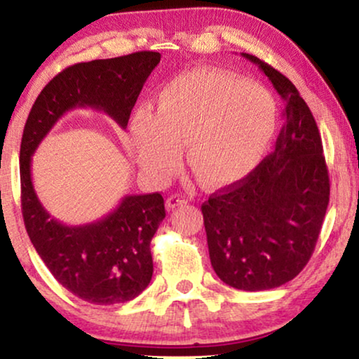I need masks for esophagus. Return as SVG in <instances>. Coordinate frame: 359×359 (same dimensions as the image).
Segmentation results:
<instances>
[{
  "label": "esophagus",
  "instance_id": "obj_1",
  "mask_svg": "<svg viewBox=\"0 0 359 359\" xmlns=\"http://www.w3.org/2000/svg\"><path fill=\"white\" fill-rule=\"evenodd\" d=\"M188 198H186V196H183V194H171L168 199H166V208L168 209H175V208H178V205H184V204H188Z\"/></svg>",
  "mask_w": 359,
  "mask_h": 359
}]
</instances>
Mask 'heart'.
<instances>
[{
  "label": "heart",
  "mask_w": 359,
  "mask_h": 359,
  "mask_svg": "<svg viewBox=\"0 0 359 359\" xmlns=\"http://www.w3.org/2000/svg\"><path fill=\"white\" fill-rule=\"evenodd\" d=\"M278 106L268 88L217 70L183 72L156 93L154 111L130 119V149L150 178L178 170L181 145L188 165L208 188L247 178L271 145Z\"/></svg>",
  "instance_id": "obj_1"
}]
</instances>
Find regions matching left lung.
<instances>
[{"label":"left lung","instance_id":"8db88e82","mask_svg":"<svg viewBox=\"0 0 359 359\" xmlns=\"http://www.w3.org/2000/svg\"><path fill=\"white\" fill-rule=\"evenodd\" d=\"M284 101L276 147L247 178L201 205L210 264L225 284L266 291L302 271L320 233L330 180L318 127L307 102L283 73L255 55Z\"/></svg>","mask_w":359,"mask_h":359}]
</instances>
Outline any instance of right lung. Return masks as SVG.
Segmentation results:
<instances>
[{"label":"right lung","mask_w":359,"mask_h":359,"mask_svg":"<svg viewBox=\"0 0 359 359\" xmlns=\"http://www.w3.org/2000/svg\"><path fill=\"white\" fill-rule=\"evenodd\" d=\"M160 58L158 52L144 50L75 63L47 83L24 126L19 171L29 238L63 287L97 306L132 301L149 286L154 274L150 242L166 215L165 201L160 193L126 196L97 222L65 225L42 208L31 180V156L55 122L75 107L106 112L126 129Z\"/></svg>","instance_id":"obj_1"}]
</instances>
